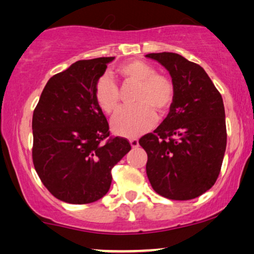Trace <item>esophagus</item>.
Segmentation results:
<instances>
[{
    "label": "esophagus",
    "mask_w": 254,
    "mask_h": 254,
    "mask_svg": "<svg viewBox=\"0 0 254 254\" xmlns=\"http://www.w3.org/2000/svg\"><path fill=\"white\" fill-rule=\"evenodd\" d=\"M129 143L133 148L138 147V140H137V138H129Z\"/></svg>",
    "instance_id": "34e87169"
}]
</instances>
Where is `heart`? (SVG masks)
<instances>
[{
    "label": "heart",
    "mask_w": 254,
    "mask_h": 254,
    "mask_svg": "<svg viewBox=\"0 0 254 254\" xmlns=\"http://www.w3.org/2000/svg\"><path fill=\"white\" fill-rule=\"evenodd\" d=\"M117 72L127 81L140 83L135 96L136 105L121 107L111 120V126L116 134L126 137H136L154 126L156 112H164L172 103L175 89L166 76L156 74L155 68L141 60H130L120 64ZM95 98L100 109L111 113L119 104V88L109 75L97 79Z\"/></svg>",
    "instance_id": "heart-1"
}]
</instances>
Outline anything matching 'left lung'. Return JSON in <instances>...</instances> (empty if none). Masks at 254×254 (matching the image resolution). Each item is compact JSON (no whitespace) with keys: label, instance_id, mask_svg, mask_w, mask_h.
I'll use <instances>...</instances> for the list:
<instances>
[{"label":"left lung","instance_id":"left-lung-1","mask_svg":"<svg viewBox=\"0 0 254 254\" xmlns=\"http://www.w3.org/2000/svg\"><path fill=\"white\" fill-rule=\"evenodd\" d=\"M145 57L170 72L175 89L168 117L138 141L148 155V179L159 195L194 199L220 175L227 148L223 99L201 65L171 52Z\"/></svg>","mask_w":254,"mask_h":254}]
</instances>
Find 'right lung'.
<instances>
[{"mask_svg":"<svg viewBox=\"0 0 254 254\" xmlns=\"http://www.w3.org/2000/svg\"><path fill=\"white\" fill-rule=\"evenodd\" d=\"M114 57L81 60L48 79L33 112L34 169L64 202L91 203L109 192L113 166L130 150L126 138H109V123L95 85Z\"/></svg>","mask_w":254,"mask_h":254,"instance_id":"obj_1","label":"right lung"}]
</instances>
